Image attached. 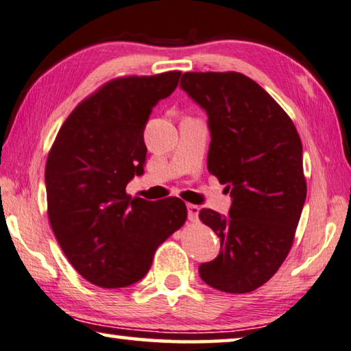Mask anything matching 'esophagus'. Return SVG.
Returning <instances> with one entry per match:
<instances>
[{
  "label": "esophagus",
  "instance_id": "obj_1",
  "mask_svg": "<svg viewBox=\"0 0 351 351\" xmlns=\"http://www.w3.org/2000/svg\"><path fill=\"white\" fill-rule=\"evenodd\" d=\"M199 211H200V208L197 205L189 204L188 205V219L191 222H196L199 219Z\"/></svg>",
  "mask_w": 351,
  "mask_h": 351
}]
</instances>
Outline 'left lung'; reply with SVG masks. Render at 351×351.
Wrapping results in <instances>:
<instances>
[{"mask_svg":"<svg viewBox=\"0 0 351 351\" xmlns=\"http://www.w3.org/2000/svg\"><path fill=\"white\" fill-rule=\"evenodd\" d=\"M182 90L208 114V171L232 196L228 216L202 208L221 254L199 266L206 285L245 294L288 256L306 199L302 141L292 119L241 73H183Z\"/></svg>","mask_w":351,"mask_h":351,"instance_id":"1","label":"left lung"}]
</instances>
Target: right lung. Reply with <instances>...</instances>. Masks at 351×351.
Listing matches in <instances>:
<instances>
[{"label":"right lung","mask_w":351,"mask_h":351,"mask_svg":"<svg viewBox=\"0 0 351 351\" xmlns=\"http://www.w3.org/2000/svg\"><path fill=\"white\" fill-rule=\"evenodd\" d=\"M180 71L112 79L65 119L45 169L48 217L63 254L101 288H125L151 269L157 247L186 221L179 197L132 199L125 185L143 174L145 128Z\"/></svg>","instance_id":"add662e5"}]
</instances>
